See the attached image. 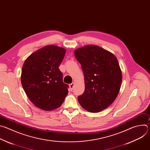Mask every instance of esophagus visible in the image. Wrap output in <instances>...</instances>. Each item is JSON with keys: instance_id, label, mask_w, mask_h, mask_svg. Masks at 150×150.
Segmentation results:
<instances>
[{"instance_id": "esophagus-1", "label": "esophagus", "mask_w": 150, "mask_h": 150, "mask_svg": "<svg viewBox=\"0 0 150 150\" xmlns=\"http://www.w3.org/2000/svg\"><path fill=\"white\" fill-rule=\"evenodd\" d=\"M74 85V82H72V83H71V84H69V87H70V89H71V91L73 90Z\"/></svg>"}]
</instances>
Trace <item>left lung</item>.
Instances as JSON below:
<instances>
[{
    "label": "left lung",
    "instance_id": "8db88e82",
    "mask_svg": "<svg viewBox=\"0 0 150 150\" xmlns=\"http://www.w3.org/2000/svg\"><path fill=\"white\" fill-rule=\"evenodd\" d=\"M74 54L85 81V91L78 96L79 103L90 112L104 110L115 100L121 87L122 75L117 58L96 45L78 49Z\"/></svg>",
    "mask_w": 150,
    "mask_h": 150
}]
</instances>
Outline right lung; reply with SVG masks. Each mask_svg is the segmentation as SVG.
Masks as SVG:
<instances>
[{
	"label": "right lung",
	"instance_id": "obj_1",
	"mask_svg": "<svg viewBox=\"0 0 150 150\" xmlns=\"http://www.w3.org/2000/svg\"><path fill=\"white\" fill-rule=\"evenodd\" d=\"M66 50L49 45L32 53L24 62L21 72L22 86L30 101L47 111L62 105L68 93L59 69Z\"/></svg>",
	"mask_w": 150,
	"mask_h": 150
}]
</instances>
